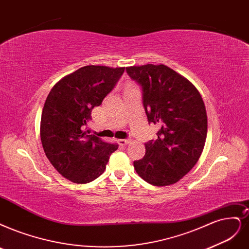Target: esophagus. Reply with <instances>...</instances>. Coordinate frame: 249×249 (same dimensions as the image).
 Segmentation results:
<instances>
[{
	"mask_svg": "<svg viewBox=\"0 0 249 249\" xmlns=\"http://www.w3.org/2000/svg\"><path fill=\"white\" fill-rule=\"evenodd\" d=\"M131 142V140L130 139H126V140H119L118 141V142L121 144V145H126L127 143H129Z\"/></svg>",
	"mask_w": 249,
	"mask_h": 249,
	"instance_id": "obj_1",
	"label": "esophagus"
}]
</instances>
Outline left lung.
I'll return each mask as SVG.
<instances>
[{
	"label": "left lung",
	"mask_w": 249,
	"mask_h": 249,
	"mask_svg": "<svg viewBox=\"0 0 249 249\" xmlns=\"http://www.w3.org/2000/svg\"><path fill=\"white\" fill-rule=\"evenodd\" d=\"M142 87L148 121L157 125L158 139L145 142V155L133 162L146 182L164 187L178 182L195 166L207 135L206 108L192 83L164 64L126 68Z\"/></svg>",
	"instance_id": "8db88e82"
}]
</instances>
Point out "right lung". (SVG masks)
<instances>
[{"label": "right lung", "instance_id": "right-lung-1", "mask_svg": "<svg viewBox=\"0 0 249 249\" xmlns=\"http://www.w3.org/2000/svg\"><path fill=\"white\" fill-rule=\"evenodd\" d=\"M125 68L87 66L62 78L46 98L41 141L47 158L63 178L87 183L104 173L118 144L84 130L94 107L112 91Z\"/></svg>", "mask_w": 249, "mask_h": 249}]
</instances>
